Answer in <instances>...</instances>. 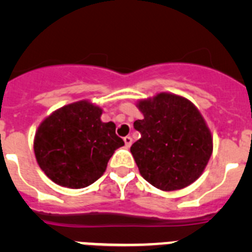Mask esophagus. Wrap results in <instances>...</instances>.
Here are the masks:
<instances>
[{
    "label": "esophagus",
    "mask_w": 252,
    "mask_h": 252,
    "mask_svg": "<svg viewBox=\"0 0 252 252\" xmlns=\"http://www.w3.org/2000/svg\"><path fill=\"white\" fill-rule=\"evenodd\" d=\"M124 141H125V145H126V148H130L131 144H132V137L131 136L124 137Z\"/></svg>",
    "instance_id": "esophagus-1"
}]
</instances>
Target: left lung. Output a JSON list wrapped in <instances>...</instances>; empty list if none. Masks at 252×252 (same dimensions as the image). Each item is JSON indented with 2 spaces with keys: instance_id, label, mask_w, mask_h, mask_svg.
Segmentation results:
<instances>
[{
  "instance_id": "8db88e82",
  "label": "left lung",
  "mask_w": 252,
  "mask_h": 252,
  "mask_svg": "<svg viewBox=\"0 0 252 252\" xmlns=\"http://www.w3.org/2000/svg\"><path fill=\"white\" fill-rule=\"evenodd\" d=\"M144 115L133 122L141 137L131 146L140 174L161 190L186 188L201 177L213 139L197 107L182 95L158 93L137 102Z\"/></svg>"
}]
</instances>
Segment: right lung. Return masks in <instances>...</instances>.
Listing matches in <instances>:
<instances>
[{
    "instance_id": "right-lung-1",
    "label": "right lung",
    "mask_w": 252,
    "mask_h": 252,
    "mask_svg": "<svg viewBox=\"0 0 252 252\" xmlns=\"http://www.w3.org/2000/svg\"><path fill=\"white\" fill-rule=\"evenodd\" d=\"M102 108L88 101L66 104L48 116L34 139L41 170L58 186L86 188L103 175L116 149L125 145Z\"/></svg>"
}]
</instances>
